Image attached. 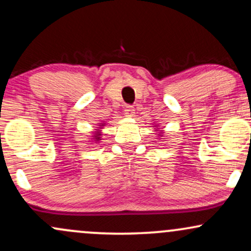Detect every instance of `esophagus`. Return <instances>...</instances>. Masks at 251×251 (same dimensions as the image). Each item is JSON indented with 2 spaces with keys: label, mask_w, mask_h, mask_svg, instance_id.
<instances>
[{
  "label": "esophagus",
  "mask_w": 251,
  "mask_h": 251,
  "mask_svg": "<svg viewBox=\"0 0 251 251\" xmlns=\"http://www.w3.org/2000/svg\"><path fill=\"white\" fill-rule=\"evenodd\" d=\"M134 108L132 107V106H126L125 109H124V114H125V117L127 118H132L134 117Z\"/></svg>",
  "instance_id": "1"
}]
</instances>
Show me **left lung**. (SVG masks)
<instances>
[{
	"instance_id": "left-lung-1",
	"label": "left lung",
	"mask_w": 251,
	"mask_h": 251,
	"mask_svg": "<svg viewBox=\"0 0 251 251\" xmlns=\"http://www.w3.org/2000/svg\"><path fill=\"white\" fill-rule=\"evenodd\" d=\"M153 127H155V133L158 134V137H159V139H163L164 134H165V132H164V129H160L159 128V125H153Z\"/></svg>"
}]
</instances>
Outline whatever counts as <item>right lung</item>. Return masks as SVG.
I'll return each instance as SVG.
<instances>
[{
  "instance_id": "1",
  "label": "right lung",
  "mask_w": 251,
  "mask_h": 251,
  "mask_svg": "<svg viewBox=\"0 0 251 251\" xmlns=\"http://www.w3.org/2000/svg\"><path fill=\"white\" fill-rule=\"evenodd\" d=\"M106 124L105 123H99L98 124V127L94 129L93 133H92V138H89V142L91 143V145H96V144H99L100 140H101V135H102V128L103 126H105Z\"/></svg>"
}]
</instances>
